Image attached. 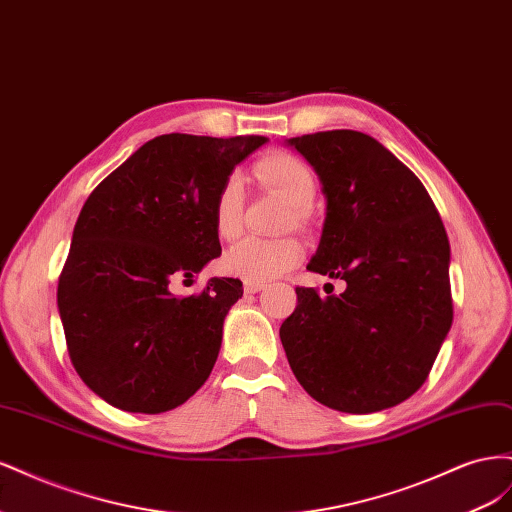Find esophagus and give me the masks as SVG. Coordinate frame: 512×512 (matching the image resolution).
Masks as SVG:
<instances>
[{
    "mask_svg": "<svg viewBox=\"0 0 512 512\" xmlns=\"http://www.w3.org/2000/svg\"><path fill=\"white\" fill-rule=\"evenodd\" d=\"M262 288H265V284H262V282H243V290L247 292V294H254V292H260Z\"/></svg>",
    "mask_w": 512,
    "mask_h": 512,
    "instance_id": "obj_1",
    "label": "esophagus"
}]
</instances>
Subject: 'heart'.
<instances>
[{
    "mask_svg": "<svg viewBox=\"0 0 512 512\" xmlns=\"http://www.w3.org/2000/svg\"><path fill=\"white\" fill-rule=\"evenodd\" d=\"M254 177L267 190L282 196L290 205L288 220L303 224L316 196L314 170L288 151H273L254 166ZM213 228L224 241L237 239L243 228V185L228 177L213 198ZM303 258V245L294 237L260 239L247 237L232 245L224 256V269L247 282H269L294 269Z\"/></svg>",
    "mask_w": 512,
    "mask_h": 512,
    "instance_id": "1",
    "label": "heart"
}]
</instances>
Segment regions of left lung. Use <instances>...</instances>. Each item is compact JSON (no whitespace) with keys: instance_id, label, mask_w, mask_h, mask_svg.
Masks as SVG:
<instances>
[{"instance_id":"left-lung-1","label":"left lung","mask_w":512,"mask_h":512,"mask_svg":"<svg viewBox=\"0 0 512 512\" xmlns=\"http://www.w3.org/2000/svg\"><path fill=\"white\" fill-rule=\"evenodd\" d=\"M327 196L307 271L344 280L320 297L297 286L280 339L292 374L320 404L369 414L421 389L453 324L451 245L412 170L376 138L329 130L288 141Z\"/></svg>"}]
</instances>
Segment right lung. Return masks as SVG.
<instances>
[{"instance_id": "obj_1", "label": "right lung", "mask_w": 512, "mask_h": 512, "mask_svg": "<svg viewBox=\"0 0 512 512\" xmlns=\"http://www.w3.org/2000/svg\"><path fill=\"white\" fill-rule=\"evenodd\" d=\"M265 136L162 134L89 194L59 275L57 305L76 374L108 404L160 414L209 378L239 280L211 277L177 297L222 254L213 198Z\"/></svg>"}]
</instances>
